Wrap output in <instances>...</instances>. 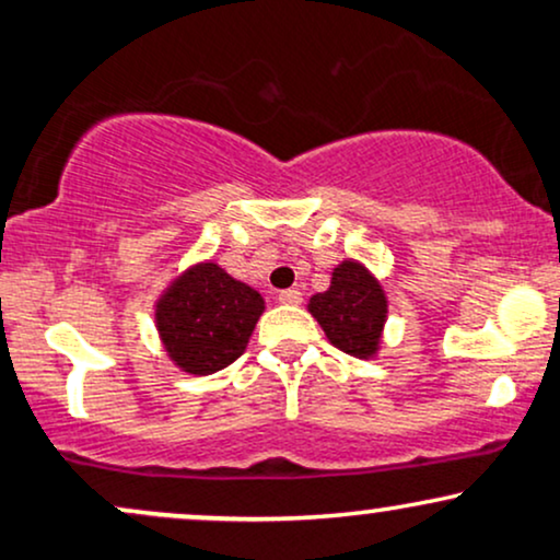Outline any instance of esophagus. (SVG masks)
<instances>
[{
    "mask_svg": "<svg viewBox=\"0 0 560 560\" xmlns=\"http://www.w3.org/2000/svg\"><path fill=\"white\" fill-rule=\"evenodd\" d=\"M279 302H284V305H300L302 292H298V289H284V292H279Z\"/></svg>",
    "mask_w": 560,
    "mask_h": 560,
    "instance_id": "1",
    "label": "esophagus"
}]
</instances>
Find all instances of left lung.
Masks as SVG:
<instances>
[{
	"instance_id": "left-lung-1",
	"label": "left lung",
	"mask_w": 560,
	"mask_h": 560,
	"mask_svg": "<svg viewBox=\"0 0 560 560\" xmlns=\"http://www.w3.org/2000/svg\"><path fill=\"white\" fill-rule=\"evenodd\" d=\"M307 311L326 331L329 342L352 358H374L387 320V298L369 268L342 260L326 292L313 294Z\"/></svg>"
}]
</instances>
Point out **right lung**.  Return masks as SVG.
Listing matches in <instances>:
<instances>
[{
  "label": "right lung",
  "instance_id": "obj_1",
  "mask_svg": "<svg viewBox=\"0 0 560 560\" xmlns=\"http://www.w3.org/2000/svg\"><path fill=\"white\" fill-rule=\"evenodd\" d=\"M266 302L215 262H197L155 305L160 339L186 374L208 376L242 355Z\"/></svg>",
  "mask_w": 560,
  "mask_h": 560
}]
</instances>
